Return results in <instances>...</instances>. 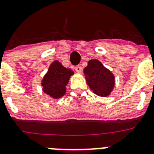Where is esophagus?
Wrapping results in <instances>:
<instances>
[{
    "mask_svg": "<svg viewBox=\"0 0 154 154\" xmlns=\"http://www.w3.org/2000/svg\"><path fill=\"white\" fill-rule=\"evenodd\" d=\"M75 71L78 73H81L82 72V68L80 65H77V66L75 68Z\"/></svg>",
    "mask_w": 154,
    "mask_h": 154,
    "instance_id": "34e87169",
    "label": "esophagus"
}]
</instances>
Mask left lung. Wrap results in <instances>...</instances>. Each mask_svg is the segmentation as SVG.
I'll list each match as a JSON object with an SVG mask.
<instances>
[{"label":"left lung","mask_w":154,"mask_h":154,"mask_svg":"<svg viewBox=\"0 0 154 154\" xmlns=\"http://www.w3.org/2000/svg\"><path fill=\"white\" fill-rule=\"evenodd\" d=\"M86 82L93 93L102 97L109 96L115 85V76L102 62L92 59L84 69Z\"/></svg>","instance_id":"left-lung-1"}]
</instances>
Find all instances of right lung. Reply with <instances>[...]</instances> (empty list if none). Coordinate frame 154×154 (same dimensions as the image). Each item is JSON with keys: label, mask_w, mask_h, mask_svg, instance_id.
<instances>
[{"label": "right lung", "mask_w": 154, "mask_h": 154, "mask_svg": "<svg viewBox=\"0 0 154 154\" xmlns=\"http://www.w3.org/2000/svg\"><path fill=\"white\" fill-rule=\"evenodd\" d=\"M74 72L66 69L58 61L50 65L47 73L42 79V90L53 99H59L66 92V85Z\"/></svg>", "instance_id": "obj_1"}]
</instances>
